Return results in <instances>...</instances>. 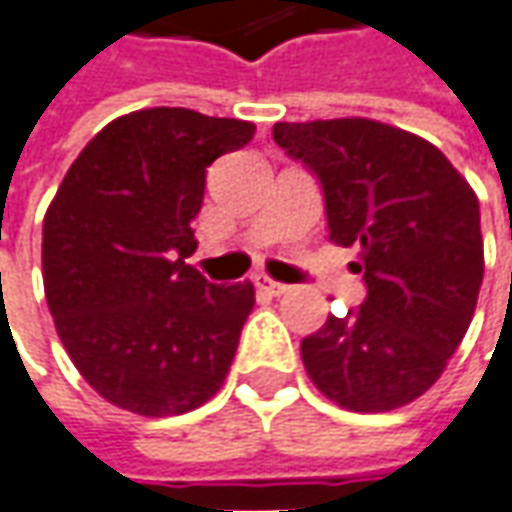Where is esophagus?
I'll use <instances>...</instances> for the list:
<instances>
[{
  "label": "esophagus",
  "mask_w": 512,
  "mask_h": 512,
  "mask_svg": "<svg viewBox=\"0 0 512 512\" xmlns=\"http://www.w3.org/2000/svg\"><path fill=\"white\" fill-rule=\"evenodd\" d=\"M255 285L260 291L271 294V297H283L285 291H288V285L277 283V280H269V277H255Z\"/></svg>",
  "instance_id": "obj_1"
}]
</instances>
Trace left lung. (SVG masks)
Instances as JSON below:
<instances>
[{"instance_id": "left-lung-1", "label": "left lung", "mask_w": 512, "mask_h": 512, "mask_svg": "<svg viewBox=\"0 0 512 512\" xmlns=\"http://www.w3.org/2000/svg\"><path fill=\"white\" fill-rule=\"evenodd\" d=\"M274 142L322 184L328 238L358 246L367 297L302 339L316 389L350 412H389L446 370L485 274L479 201L431 142L342 117L277 123Z\"/></svg>"}]
</instances>
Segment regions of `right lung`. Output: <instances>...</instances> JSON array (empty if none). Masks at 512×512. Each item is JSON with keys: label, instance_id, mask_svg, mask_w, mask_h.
<instances>
[{"label": "right lung", "instance_id": "1", "mask_svg": "<svg viewBox=\"0 0 512 512\" xmlns=\"http://www.w3.org/2000/svg\"><path fill=\"white\" fill-rule=\"evenodd\" d=\"M255 125L142 109L97 131L44 215L41 269L78 373L134 415H184L221 389L255 285H215L184 257L207 168Z\"/></svg>", "mask_w": 512, "mask_h": 512}]
</instances>
